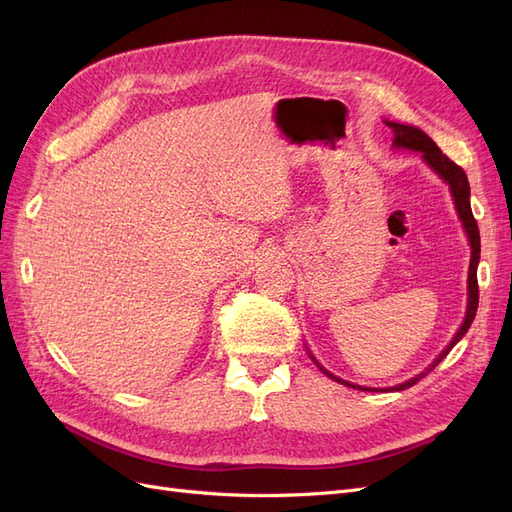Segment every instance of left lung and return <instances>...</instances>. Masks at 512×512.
<instances>
[{
  "label": "left lung",
  "mask_w": 512,
  "mask_h": 512,
  "mask_svg": "<svg viewBox=\"0 0 512 512\" xmlns=\"http://www.w3.org/2000/svg\"><path fill=\"white\" fill-rule=\"evenodd\" d=\"M384 123L395 132V138H393V145H395V147L421 151V153H423V160H425L433 170H436V173L448 183V188H451V194H453V198H455L457 213H459V218H461V222H463V228H466V232H468L470 247H472L470 271H468V309H466V320H463L461 329H459L457 335L453 337V342L442 350V354L423 371V374H418L416 378H410V380L404 382V384L391 386V391H404V389H408V386L416 384L423 376H427L429 371H431L433 367H436L448 352H451V348H453V346L459 342V339H461L463 335H466L468 329H470V324H472V320H474V316H476V307H478L476 267H478V260H480V235H478V224H476V220H474L472 207H470V183H468L466 173H463V168L457 166L451 158H446L444 153L440 151V147H438L436 143H433L431 138H429L423 130H418V128H414V126H404V123H395V121H384ZM312 361L324 371V374H327L329 378H333L335 382H342V384L352 386V389H359V391H378V389H365V386L352 384V382H346V380H342V378H337V376L329 374V371L324 369V367L314 359V356H312Z\"/></svg>",
  "instance_id": "8db88e82"
}]
</instances>
